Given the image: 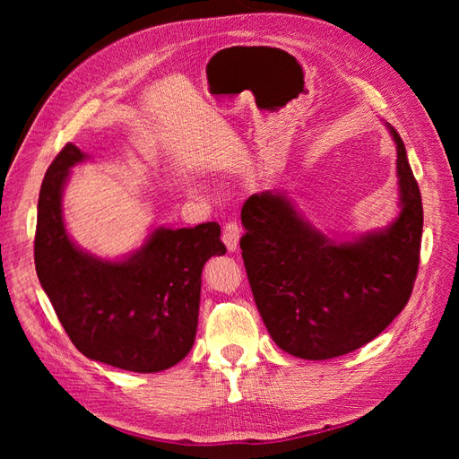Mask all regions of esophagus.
Here are the masks:
<instances>
[{
    "label": "esophagus",
    "mask_w": 459,
    "mask_h": 459,
    "mask_svg": "<svg viewBox=\"0 0 459 459\" xmlns=\"http://www.w3.org/2000/svg\"><path fill=\"white\" fill-rule=\"evenodd\" d=\"M239 238H241V230H239V226L235 224V221H230V224H226V228H224V235H221V239H224V243H226V247H228V251H230V253H235V251H238V247H239Z\"/></svg>",
    "instance_id": "obj_1"
}]
</instances>
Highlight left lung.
<instances>
[{"mask_svg":"<svg viewBox=\"0 0 459 459\" xmlns=\"http://www.w3.org/2000/svg\"><path fill=\"white\" fill-rule=\"evenodd\" d=\"M396 145L398 216L383 230L333 239L285 191H262L241 211V255L256 308L281 351L302 359L349 354L404 310L420 266L421 193Z\"/></svg>","mask_w":459,"mask_h":459,"instance_id":"8db88e82","label":"left lung"}]
</instances>
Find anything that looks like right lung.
<instances>
[{
	"instance_id": "obj_1",
	"label": "right lung",
	"mask_w": 459,
	"mask_h": 459,
	"mask_svg": "<svg viewBox=\"0 0 459 459\" xmlns=\"http://www.w3.org/2000/svg\"><path fill=\"white\" fill-rule=\"evenodd\" d=\"M88 159L68 143L46 172L34 241L38 280L86 358L135 373L169 369L195 342L203 266L226 255L220 226L152 228L140 248L115 260L84 251L66 231L63 191L73 166Z\"/></svg>"
}]
</instances>
